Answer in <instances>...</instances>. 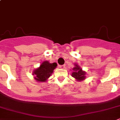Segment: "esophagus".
Masks as SVG:
<instances>
[{
	"label": "esophagus",
	"mask_w": 120,
	"mask_h": 120,
	"mask_svg": "<svg viewBox=\"0 0 120 120\" xmlns=\"http://www.w3.org/2000/svg\"><path fill=\"white\" fill-rule=\"evenodd\" d=\"M59 68H60V69H64L65 68V65H61V66H59Z\"/></svg>",
	"instance_id": "34e87169"
}]
</instances>
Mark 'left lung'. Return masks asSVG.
<instances>
[{
	"label": "left lung",
	"instance_id": "1",
	"mask_svg": "<svg viewBox=\"0 0 120 120\" xmlns=\"http://www.w3.org/2000/svg\"><path fill=\"white\" fill-rule=\"evenodd\" d=\"M73 71L71 73V76L74 78H75L77 81H82L85 79V71H83L82 69L78 65L75 64V67L73 68Z\"/></svg>",
	"mask_w": 120,
	"mask_h": 120
}]
</instances>
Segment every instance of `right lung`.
<instances>
[{"label":"right lung","mask_w":120,"mask_h":120,"mask_svg":"<svg viewBox=\"0 0 120 120\" xmlns=\"http://www.w3.org/2000/svg\"><path fill=\"white\" fill-rule=\"evenodd\" d=\"M57 66L56 63H50L48 61H43L40 66L33 71L32 74L35 76V79L39 82H45L50 78Z\"/></svg>","instance_id":"add662e5"}]
</instances>
